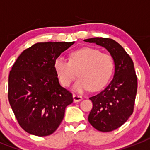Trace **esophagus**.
Returning <instances> with one entry per match:
<instances>
[{"label": "esophagus", "mask_w": 150, "mask_h": 150, "mask_svg": "<svg viewBox=\"0 0 150 150\" xmlns=\"http://www.w3.org/2000/svg\"><path fill=\"white\" fill-rule=\"evenodd\" d=\"M73 99H74V102L75 103H77V102H80L81 100H83V97L80 96V95H73Z\"/></svg>", "instance_id": "esophagus-1"}]
</instances>
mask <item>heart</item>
Masks as SVG:
<instances>
[{
  "label": "heart",
  "mask_w": 150,
  "mask_h": 150,
  "mask_svg": "<svg viewBox=\"0 0 150 150\" xmlns=\"http://www.w3.org/2000/svg\"><path fill=\"white\" fill-rule=\"evenodd\" d=\"M115 67L112 56L101 53L99 50L83 47L70 54V60L59 56L54 63L55 73L64 86H69L76 77L79 79L73 86L75 91L83 92L89 90L97 91L102 88L110 78Z\"/></svg>",
  "instance_id": "obj_1"
}]
</instances>
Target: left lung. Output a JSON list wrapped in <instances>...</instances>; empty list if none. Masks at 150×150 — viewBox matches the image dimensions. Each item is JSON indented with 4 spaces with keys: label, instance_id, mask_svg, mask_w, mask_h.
Wrapping results in <instances>:
<instances>
[{
    "label": "left lung",
    "instance_id": "8db88e82",
    "mask_svg": "<svg viewBox=\"0 0 150 150\" xmlns=\"http://www.w3.org/2000/svg\"><path fill=\"white\" fill-rule=\"evenodd\" d=\"M105 47L115 62V75L105 89L90 97L93 108L88 121L102 132L115 130L122 126L133 114L137 95V78L134 62L120 44L109 38L84 40Z\"/></svg>",
    "mask_w": 150,
    "mask_h": 150
}]
</instances>
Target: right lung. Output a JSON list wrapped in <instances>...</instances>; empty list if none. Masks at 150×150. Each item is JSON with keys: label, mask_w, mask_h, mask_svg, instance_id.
Returning a JSON list of instances; mask_svg holds the SVG:
<instances>
[{"label": "right lung", "mask_w": 150, "mask_h": 150, "mask_svg": "<svg viewBox=\"0 0 150 150\" xmlns=\"http://www.w3.org/2000/svg\"><path fill=\"white\" fill-rule=\"evenodd\" d=\"M74 43H36L13 64L8 97L19 125L28 134H53L64 119L67 106L73 103L71 93L59 83L54 63Z\"/></svg>", "instance_id": "add662e5"}]
</instances>
